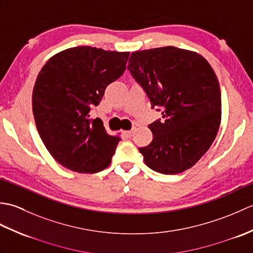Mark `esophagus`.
Instances as JSON below:
<instances>
[{
    "mask_svg": "<svg viewBox=\"0 0 253 253\" xmlns=\"http://www.w3.org/2000/svg\"><path fill=\"white\" fill-rule=\"evenodd\" d=\"M133 130H135V129H131V130L124 131V135H125L127 138H130V137L133 135Z\"/></svg>",
    "mask_w": 253,
    "mask_h": 253,
    "instance_id": "obj_1",
    "label": "esophagus"
}]
</instances>
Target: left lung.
I'll return each mask as SVG.
<instances>
[{"mask_svg": "<svg viewBox=\"0 0 253 253\" xmlns=\"http://www.w3.org/2000/svg\"><path fill=\"white\" fill-rule=\"evenodd\" d=\"M127 67L165 118L149 125L152 141L139 148L144 163L165 175L192 168L221 125V89L212 66L197 52L163 46L132 52Z\"/></svg>", "mask_w": 253, "mask_h": 253, "instance_id": "1", "label": "left lung"}]
</instances>
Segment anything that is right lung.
Wrapping results in <instances>:
<instances>
[{
  "label": "right lung",
  "instance_id": "1",
  "mask_svg": "<svg viewBox=\"0 0 253 253\" xmlns=\"http://www.w3.org/2000/svg\"><path fill=\"white\" fill-rule=\"evenodd\" d=\"M129 52L92 46L69 47L46 61L32 92L38 132L58 163L77 173L93 174L110 165L121 140L100 118L90 120L107 85L126 69Z\"/></svg>",
  "mask_w": 253,
  "mask_h": 253
}]
</instances>
